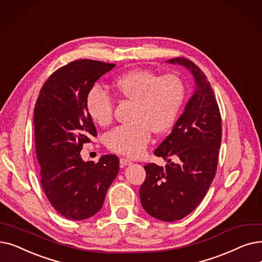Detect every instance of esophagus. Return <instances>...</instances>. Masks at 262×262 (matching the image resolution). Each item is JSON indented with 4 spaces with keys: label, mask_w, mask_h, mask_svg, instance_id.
<instances>
[{
    "label": "esophagus",
    "mask_w": 262,
    "mask_h": 262,
    "mask_svg": "<svg viewBox=\"0 0 262 262\" xmlns=\"http://www.w3.org/2000/svg\"><path fill=\"white\" fill-rule=\"evenodd\" d=\"M130 164H132V161H129V159H127V158H123V157H121V158H120V165H121L122 167L128 166V165H130Z\"/></svg>",
    "instance_id": "1"
}]
</instances>
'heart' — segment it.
Returning a JSON list of instances; mask_svg holds the SVG:
<instances>
[{
  "label": "heart",
  "mask_w": 262,
  "mask_h": 262,
  "mask_svg": "<svg viewBox=\"0 0 262 262\" xmlns=\"http://www.w3.org/2000/svg\"><path fill=\"white\" fill-rule=\"evenodd\" d=\"M116 93L135 103L128 124L120 125L106 136L112 152L137 157L151 140L152 130L163 134L174 124L185 98V85L176 75L159 76L147 70H134L112 82ZM86 110L100 126L113 118V100L104 89L94 86L86 96Z\"/></svg>",
  "instance_id": "heart-1"
}]
</instances>
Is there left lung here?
<instances>
[{"label": "left lung", "mask_w": 262, "mask_h": 262, "mask_svg": "<svg viewBox=\"0 0 262 262\" xmlns=\"http://www.w3.org/2000/svg\"><path fill=\"white\" fill-rule=\"evenodd\" d=\"M167 62L188 70L195 89L171 133L154 151L169 164L144 166L146 178L139 195L144 211L152 217L174 222L198 207L215 177L222 119L211 84L200 68L184 58Z\"/></svg>", "instance_id": "8db88e82"}]
</instances>
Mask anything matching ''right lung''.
<instances>
[{"mask_svg":"<svg viewBox=\"0 0 262 262\" xmlns=\"http://www.w3.org/2000/svg\"><path fill=\"white\" fill-rule=\"evenodd\" d=\"M115 66L77 60L59 68L42 85L34 108L40 183L51 206L68 220L82 221L95 215L119 172L116 155H103L97 164L84 162L80 155L91 136L96 137L86 96Z\"/></svg>","mask_w":262,"mask_h":262,"instance_id":"obj_1","label":"right lung"}]
</instances>
